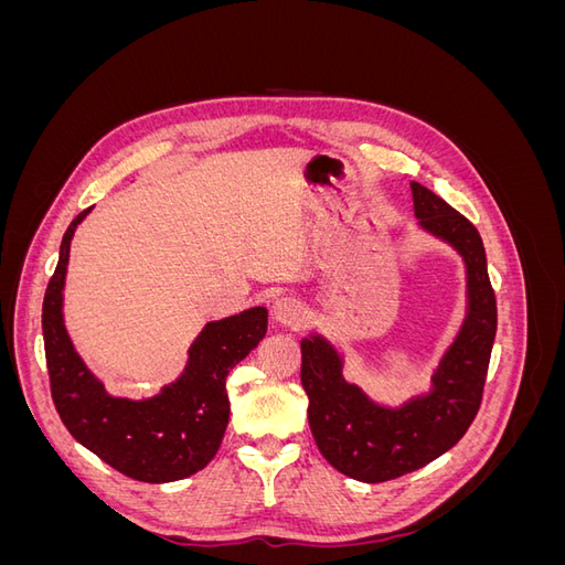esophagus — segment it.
Instances as JSON below:
<instances>
[{
    "mask_svg": "<svg viewBox=\"0 0 565 565\" xmlns=\"http://www.w3.org/2000/svg\"><path fill=\"white\" fill-rule=\"evenodd\" d=\"M273 316L287 328H301L303 322V306L295 297H282L273 303Z\"/></svg>",
    "mask_w": 565,
    "mask_h": 565,
    "instance_id": "34e87169",
    "label": "esophagus"
}]
</instances>
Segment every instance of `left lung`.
<instances>
[{
	"mask_svg": "<svg viewBox=\"0 0 565 565\" xmlns=\"http://www.w3.org/2000/svg\"><path fill=\"white\" fill-rule=\"evenodd\" d=\"M419 224L465 256L469 316L434 374V391L398 409L374 405L341 377V361L328 341L301 339V386L309 396V426L330 465L363 483H384L422 469L467 434L483 401L498 299L488 276L486 247L467 216L413 181Z\"/></svg>",
	"mask_w": 565,
	"mask_h": 565,
	"instance_id": "left-lung-1",
	"label": "left lung"
}]
</instances>
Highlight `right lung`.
I'll return each mask as SVG.
<instances>
[{"mask_svg":"<svg viewBox=\"0 0 565 565\" xmlns=\"http://www.w3.org/2000/svg\"><path fill=\"white\" fill-rule=\"evenodd\" d=\"M87 212H79L63 235L42 303L51 398L73 438L119 473L143 483L179 481L207 467L216 455L231 413L226 377L266 334L268 311L254 306L210 322L191 347L181 380L162 388L160 396L141 403L110 398L79 361L61 316L71 241Z\"/></svg>","mask_w":565,"mask_h":565,"instance_id":"1","label":"right lung"}]
</instances>
